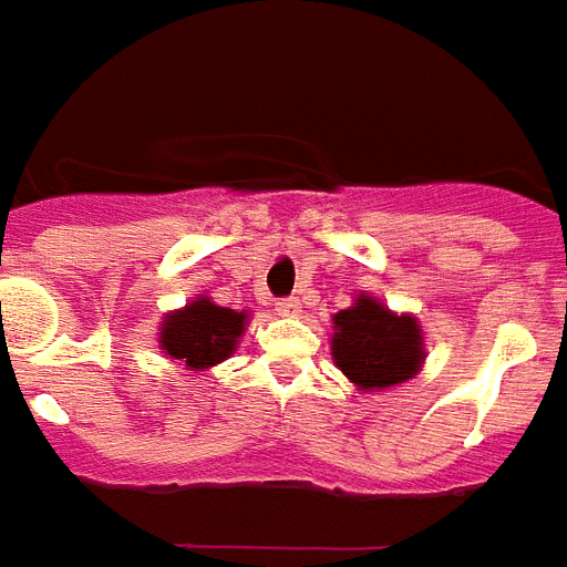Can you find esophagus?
I'll return each instance as SVG.
<instances>
[{"mask_svg": "<svg viewBox=\"0 0 567 567\" xmlns=\"http://www.w3.org/2000/svg\"><path fill=\"white\" fill-rule=\"evenodd\" d=\"M275 310H278V316H296L298 301L296 298H280L278 305H275Z\"/></svg>", "mask_w": 567, "mask_h": 567, "instance_id": "esophagus-1", "label": "esophagus"}]
</instances>
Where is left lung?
I'll use <instances>...</instances> for the list:
<instances>
[{"label": "left lung", "mask_w": 567, "mask_h": 567, "mask_svg": "<svg viewBox=\"0 0 567 567\" xmlns=\"http://www.w3.org/2000/svg\"><path fill=\"white\" fill-rule=\"evenodd\" d=\"M333 360L362 389L395 386L419 371L421 330L412 316H395L374 298L333 316Z\"/></svg>", "instance_id": "8db88e82"}]
</instances>
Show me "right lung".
<instances>
[{"mask_svg": "<svg viewBox=\"0 0 567 567\" xmlns=\"http://www.w3.org/2000/svg\"><path fill=\"white\" fill-rule=\"evenodd\" d=\"M243 330L246 312L216 307L207 298H198L184 310L166 316L161 346L172 360L187 362L189 369H207L230 357Z\"/></svg>", "mask_w": 567, "mask_h": 567, "instance_id": "add662e5", "label": "right lung"}]
</instances>
